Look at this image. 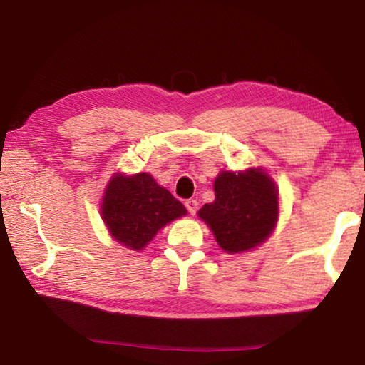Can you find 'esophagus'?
<instances>
[{"instance_id": "esophagus-1", "label": "esophagus", "mask_w": 365, "mask_h": 365, "mask_svg": "<svg viewBox=\"0 0 365 365\" xmlns=\"http://www.w3.org/2000/svg\"><path fill=\"white\" fill-rule=\"evenodd\" d=\"M185 206H187L188 212H190L191 215L196 214V211H197V202H196V200H187V201H185Z\"/></svg>"}]
</instances>
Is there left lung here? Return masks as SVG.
Segmentation results:
<instances>
[{"mask_svg":"<svg viewBox=\"0 0 365 365\" xmlns=\"http://www.w3.org/2000/svg\"><path fill=\"white\" fill-rule=\"evenodd\" d=\"M215 200L200 209L215 242L228 255L256 248L274 232L279 191L264 169L222 170L214 182Z\"/></svg>","mask_w":365,"mask_h":365,"instance_id":"1","label":"left lung"}]
</instances>
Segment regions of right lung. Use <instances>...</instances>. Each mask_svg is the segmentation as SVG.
I'll list each match as a JSON object with an SVG mask.
<instances>
[{"instance_id": "add662e5", "label": "right lung", "mask_w": 365, "mask_h": 365, "mask_svg": "<svg viewBox=\"0 0 365 365\" xmlns=\"http://www.w3.org/2000/svg\"><path fill=\"white\" fill-rule=\"evenodd\" d=\"M187 209L146 172L114 174L101 201V217L115 242L140 251Z\"/></svg>"}]
</instances>
